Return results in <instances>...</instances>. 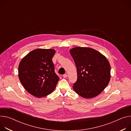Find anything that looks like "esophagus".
<instances>
[{
	"label": "esophagus",
	"instance_id": "esophagus-1",
	"mask_svg": "<svg viewBox=\"0 0 131 131\" xmlns=\"http://www.w3.org/2000/svg\"><path fill=\"white\" fill-rule=\"evenodd\" d=\"M63 77L64 78H66V77H67V75L66 74H64V75H63Z\"/></svg>",
	"mask_w": 131,
	"mask_h": 131
}]
</instances>
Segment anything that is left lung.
<instances>
[{
    "label": "left lung",
    "mask_w": 131,
    "mask_h": 131,
    "mask_svg": "<svg viewBox=\"0 0 131 131\" xmlns=\"http://www.w3.org/2000/svg\"><path fill=\"white\" fill-rule=\"evenodd\" d=\"M77 67V80L73 86L79 96L92 98L99 95L110 80V65L106 58L89 47H76L69 51Z\"/></svg>",
    "instance_id": "obj_1"
}]
</instances>
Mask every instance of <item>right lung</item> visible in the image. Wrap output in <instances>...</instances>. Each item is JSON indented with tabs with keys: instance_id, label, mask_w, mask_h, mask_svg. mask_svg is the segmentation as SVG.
<instances>
[{
	"instance_id": "obj_1",
	"label": "right lung",
	"mask_w": 131,
	"mask_h": 131,
	"mask_svg": "<svg viewBox=\"0 0 131 131\" xmlns=\"http://www.w3.org/2000/svg\"><path fill=\"white\" fill-rule=\"evenodd\" d=\"M53 49H38L28 53L18 67L19 80L33 96L41 98L51 93L59 79L55 73L52 57Z\"/></svg>"
}]
</instances>
